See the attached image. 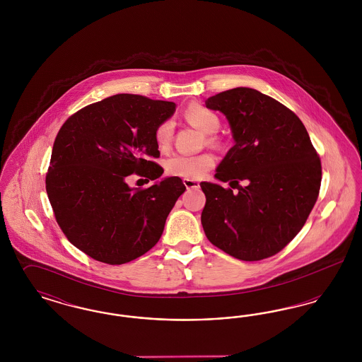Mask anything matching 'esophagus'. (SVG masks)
I'll return each instance as SVG.
<instances>
[{"label": "esophagus", "mask_w": 362, "mask_h": 362, "mask_svg": "<svg viewBox=\"0 0 362 362\" xmlns=\"http://www.w3.org/2000/svg\"><path fill=\"white\" fill-rule=\"evenodd\" d=\"M183 183H185L186 189H198L199 187V183L195 180H191V179H183Z\"/></svg>", "instance_id": "obj_1"}]
</instances>
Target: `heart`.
<instances>
[{
	"mask_svg": "<svg viewBox=\"0 0 362 362\" xmlns=\"http://www.w3.org/2000/svg\"><path fill=\"white\" fill-rule=\"evenodd\" d=\"M186 121L206 133V142L209 145L217 146L220 139L214 134L221 126V119L217 112L209 110L204 105H189L185 112ZM175 124L171 119H165L157 124L155 130V141L160 151H167L173 144ZM214 165V157L210 153L201 155H173L165 161V173L176 177L198 180L202 179Z\"/></svg>",
	"mask_w": 362,
	"mask_h": 362,
	"instance_id": "1",
	"label": "heart"
}]
</instances>
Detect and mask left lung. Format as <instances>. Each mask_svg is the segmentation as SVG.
<instances>
[{
    "instance_id": "obj_1",
    "label": "left lung",
    "mask_w": 362,
    "mask_h": 362,
    "mask_svg": "<svg viewBox=\"0 0 362 362\" xmlns=\"http://www.w3.org/2000/svg\"><path fill=\"white\" fill-rule=\"evenodd\" d=\"M206 107L224 112L236 142L216 177L230 187L235 182L239 192L201 183L205 235L233 258H270L294 239L316 204L320 157L292 110L257 89L224 90L209 98Z\"/></svg>"
}]
</instances>
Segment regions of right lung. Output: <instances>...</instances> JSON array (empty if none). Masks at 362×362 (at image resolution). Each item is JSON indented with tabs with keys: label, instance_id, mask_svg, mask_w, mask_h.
I'll use <instances>...</instances> for the list:
<instances>
[{
	"label": "right lung",
	"instance_id": "1",
	"mask_svg": "<svg viewBox=\"0 0 362 362\" xmlns=\"http://www.w3.org/2000/svg\"><path fill=\"white\" fill-rule=\"evenodd\" d=\"M176 104L119 93L89 104L59 129L46 173L55 220L88 257L122 264L144 255L161 238L165 220L185 192L180 177L130 189L133 173L146 182L164 170L155 130Z\"/></svg>",
	"mask_w": 362,
	"mask_h": 362
}]
</instances>
